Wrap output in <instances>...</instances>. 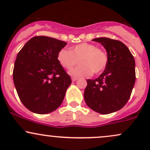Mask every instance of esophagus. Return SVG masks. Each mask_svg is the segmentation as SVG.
I'll return each mask as SVG.
<instances>
[{
	"instance_id": "34e87169",
	"label": "esophagus",
	"mask_w": 150,
	"mask_h": 150,
	"mask_svg": "<svg viewBox=\"0 0 150 150\" xmlns=\"http://www.w3.org/2000/svg\"><path fill=\"white\" fill-rule=\"evenodd\" d=\"M77 77H72V80H73V82H75V81L76 80H77Z\"/></svg>"
}]
</instances>
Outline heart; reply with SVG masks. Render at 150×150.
<instances>
[{
  "mask_svg": "<svg viewBox=\"0 0 150 150\" xmlns=\"http://www.w3.org/2000/svg\"><path fill=\"white\" fill-rule=\"evenodd\" d=\"M57 60L67 70L72 69L79 61L80 64L70 70V74L74 77H89L93 73L99 74L104 71L108 56L105 51L94 44L84 42L74 46L71 50L61 49L58 52Z\"/></svg>",
  "mask_w": 150,
  "mask_h": 150,
  "instance_id": "heart-1",
  "label": "heart"
}]
</instances>
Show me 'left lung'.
Listing matches in <instances>:
<instances>
[{
	"label": "left lung",
	"instance_id": "left-lung-1",
	"mask_svg": "<svg viewBox=\"0 0 150 150\" xmlns=\"http://www.w3.org/2000/svg\"><path fill=\"white\" fill-rule=\"evenodd\" d=\"M92 41L104 46L108 63L95 80H87L84 98L93 111L108 114L126 104L135 82V63L128 48L118 40L99 37Z\"/></svg>",
	"mask_w": 150,
	"mask_h": 150
}]
</instances>
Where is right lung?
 <instances>
[{
	"instance_id": "obj_1",
	"label": "right lung",
	"mask_w": 150,
	"mask_h": 150,
	"mask_svg": "<svg viewBox=\"0 0 150 150\" xmlns=\"http://www.w3.org/2000/svg\"><path fill=\"white\" fill-rule=\"evenodd\" d=\"M67 43L46 36L29 40L19 51L13 81L20 101L27 109L46 114L61 106L72 80L57 60Z\"/></svg>"
}]
</instances>
